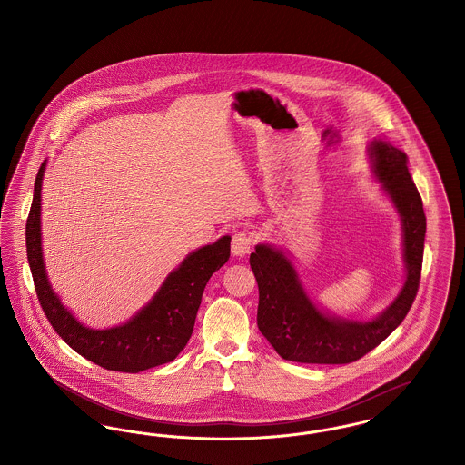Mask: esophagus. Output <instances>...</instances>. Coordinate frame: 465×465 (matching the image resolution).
<instances>
[{"mask_svg": "<svg viewBox=\"0 0 465 465\" xmlns=\"http://www.w3.org/2000/svg\"><path fill=\"white\" fill-rule=\"evenodd\" d=\"M254 243V237L249 232H239L232 237V254L233 256H245L251 252Z\"/></svg>", "mask_w": 465, "mask_h": 465, "instance_id": "1", "label": "esophagus"}]
</instances>
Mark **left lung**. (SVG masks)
<instances>
[{
	"instance_id": "1",
	"label": "left lung",
	"mask_w": 465,
	"mask_h": 465,
	"mask_svg": "<svg viewBox=\"0 0 465 465\" xmlns=\"http://www.w3.org/2000/svg\"><path fill=\"white\" fill-rule=\"evenodd\" d=\"M370 152L376 176L402 220L404 288L398 300L371 322L331 319L310 303L286 256L268 245H258L249 258L260 291L258 328L286 361L307 364L354 362L394 331L415 302L427 226L420 193L408 171L406 153L381 139L373 141Z\"/></svg>"
}]
</instances>
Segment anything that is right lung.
Listing matches in <instances>:
<instances>
[{
  "label": "right lung",
  "instance_id": "1",
  "mask_svg": "<svg viewBox=\"0 0 465 465\" xmlns=\"http://www.w3.org/2000/svg\"><path fill=\"white\" fill-rule=\"evenodd\" d=\"M44 169L42 163L35 181V195L25 223V247L38 302L52 328L74 352L111 371L139 373L174 361L193 332L207 281L230 258L232 239L222 237L218 242L192 252L167 277L155 298L125 326L104 331L84 328L61 305L46 281L40 237Z\"/></svg>",
  "mask_w": 465,
  "mask_h": 465
}]
</instances>
